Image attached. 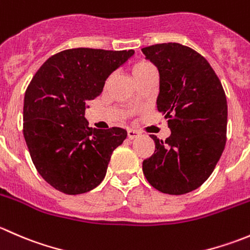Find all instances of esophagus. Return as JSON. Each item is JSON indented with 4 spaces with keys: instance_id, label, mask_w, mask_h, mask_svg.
Masks as SVG:
<instances>
[{
    "instance_id": "1",
    "label": "esophagus",
    "mask_w": 250,
    "mask_h": 250,
    "mask_svg": "<svg viewBox=\"0 0 250 250\" xmlns=\"http://www.w3.org/2000/svg\"><path fill=\"white\" fill-rule=\"evenodd\" d=\"M127 135H128V139H134L139 135V132L135 129H128L127 130Z\"/></svg>"
}]
</instances>
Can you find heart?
Masks as SVG:
<instances>
[{"label": "heart", "instance_id": "1", "mask_svg": "<svg viewBox=\"0 0 250 250\" xmlns=\"http://www.w3.org/2000/svg\"><path fill=\"white\" fill-rule=\"evenodd\" d=\"M151 71H156L155 66H153L151 62H146V60H141V62H135L132 67V72L134 78L143 76V75L147 74V72H151Z\"/></svg>", "mask_w": 250, "mask_h": 250}]
</instances>
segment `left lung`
Wrapping results in <instances>:
<instances>
[{
  "instance_id": "obj_1",
  "label": "left lung",
  "mask_w": 250,
  "mask_h": 250,
  "mask_svg": "<svg viewBox=\"0 0 250 250\" xmlns=\"http://www.w3.org/2000/svg\"><path fill=\"white\" fill-rule=\"evenodd\" d=\"M141 50L160 72L157 110L172 132L166 141L150 135L156 148L144 160V175L161 192L184 195L210 176L225 147V92L206 58L192 48L169 42Z\"/></svg>"
}]
</instances>
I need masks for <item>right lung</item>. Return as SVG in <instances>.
I'll use <instances>...</instances> for the list:
<instances>
[{
  "mask_svg": "<svg viewBox=\"0 0 250 250\" xmlns=\"http://www.w3.org/2000/svg\"><path fill=\"white\" fill-rule=\"evenodd\" d=\"M134 50L72 48L37 70L24 98V133L40 175L60 192L80 195L105 178L113 150L127 138L122 128L93 129L87 103L103 92L112 71Z\"/></svg>",
  "mask_w": 250,
  "mask_h": 250,
  "instance_id": "add662e5",
  "label": "right lung"
}]
</instances>
